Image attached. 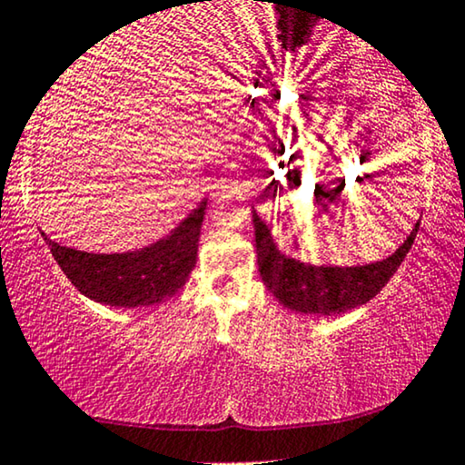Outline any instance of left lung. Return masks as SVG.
Wrapping results in <instances>:
<instances>
[{
    "instance_id": "8db88e82",
    "label": "left lung",
    "mask_w": 465,
    "mask_h": 465,
    "mask_svg": "<svg viewBox=\"0 0 465 465\" xmlns=\"http://www.w3.org/2000/svg\"><path fill=\"white\" fill-rule=\"evenodd\" d=\"M420 221L415 223V230L409 233V238L404 240V244L388 259L358 267H331L301 263L297 259L284 257L278 251L276 242L272 240L267 225L252 211L261 280L267 291L289 310L318 313V316L354 310L371 301L390 282V278L407 257L409 248L413 246Z\"/></svg>"
}]
</instances>
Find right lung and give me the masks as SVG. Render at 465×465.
Wrapping results in <instances>:
<instances>
[{"instance_id": "right-lung-1", "label": "right lung", "mask_w": 465, "mask_h": 465, "mask_svg": "<svg viewBox=\"0 0 465 465\" xmlns=\"http://www.w3.org/2000/svg\"><path fill=\"white\" fill-rule=\"evenodd\" d=\"M206 200L155 244L124 254H94L56 244L42 232L52 257L82 295L114 307H145L174 295L195 267Z\"/></svg>"}]
</instances>
